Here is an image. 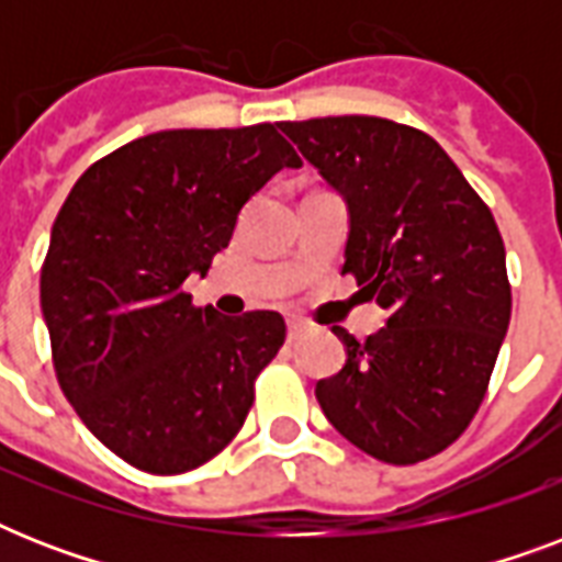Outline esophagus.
<instances>
[{"mask_svg":"<svg viewBox=\"0 0 562 562\" xmlns=\"http://www.w3.org/2000/svg\"><path fill=\"white\" fill-rule=\"evenodd\" d=\"M306 335V324H300V321H289V341H300Z\"/></svg>","mask_w":562,"mask_h":562,"instance_id":"esophagus-1","label":"esophagus"}]
</instances>
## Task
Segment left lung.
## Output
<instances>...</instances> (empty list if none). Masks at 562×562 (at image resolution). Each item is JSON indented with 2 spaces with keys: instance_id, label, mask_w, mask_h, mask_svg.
<instances>
[{
  "instance_id": "1",
  "label": "left lung",
  "mask_w": 562,
  "mask_h": 562,
  "mask_svg": "<svg viewBox=\"0 0 562 562\" xmlns=\"http://www.w3.org/2000/svg\"><path fill=\"white\" fill-rule=\"evenodd\" d=\"M350 212L344 271L387 308L321 379L326 419L384 463L426 461L470 426L510 324L505 241L449 154L379 116L282 122Z\"/></svg>"
}]
</instances>
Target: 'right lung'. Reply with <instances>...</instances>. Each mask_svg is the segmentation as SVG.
Masks as SVG:
<instances>
[{"mask_svg":"<svg viewBox=\"0 0 562 562\" xmlns=\"http://www.w3.org/2000/svg\"><path fill=\"white\" fill-rule=\"evenodd\" d=\"M300 166L273 125L160 131L92 162L57 212L40 273L57 382L136 470H194L245 426L285 321L221 317L183 282L210 271L241 206Z\"/></svg>","mask_w":562,"mask_h":562,"instance_id":"right-lung-1","label":"right lung"}]
</instances>
